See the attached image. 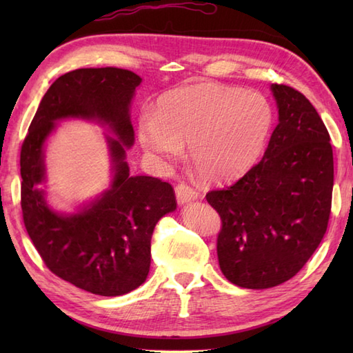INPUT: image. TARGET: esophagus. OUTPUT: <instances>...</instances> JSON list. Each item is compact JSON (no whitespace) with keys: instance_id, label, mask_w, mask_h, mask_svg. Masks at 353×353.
Segmentation results:
<instances>
[{"instance_id":"1","label":"esophagus","mask_w":353,"mask_h":353,"mask_svg":"<svg viewBox=\"0 0 353 353\" xmlns=\"http://www.w3.org/2000/svg\"><path fill=\"white\" fill-rule=\"evenodd\" d=\"M176 199L179 205H185V203H190V201L197 200L199 192L196 190H192L190 185L179 183L176 186Z\"/></svg>"}]
</instances>
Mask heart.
I'll list each match as a JSON object with an SVG mask.
<instances>
[{
    "mask_svg": "<svg viewBox=\"0 0 353 353\" xmlns=\"http://www.w3.org/2000/svg\"><path fill=\"white\" fill-rule=\"evenodd\" d=\"M273 110L253 91L199 83L162 95L152 117L141 118V147L171 165L188 145V159L209 183L229 182L256 162L272 130Z\"/></svg>",
    "mask_w": 353,
    "mask_h": 353,
    "instance_id": "1",
    "label": "heart"
}]
</instances>
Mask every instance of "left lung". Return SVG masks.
<instances>
[{"label": "left lung", "mask_w": 353, "mask_h": 353, "mask_svg": "<svg viewBox=\"0 0 353 353\" xmlns=\"http://www.w3.org/2000/svg\"><path fill=\"white\" fill-rule=\"evenodd\" d=\"M279 123L264 157L229 188L206 194L221 219L216 254L241 288L291 279L316 252L332 203L331 138L317 110L296 89L272 85Z\"/></svg>", "instance_id": "8db88e82"}]
</instances>
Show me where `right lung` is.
<instances>
[{
	"label": "right lung",
	"instance_id": "1",
	"mask_svg": "<svg viewBox=\"0 0 353 353\" xmlns=\"http://www.w3.org/2000/svg\"><path fill=\"white\" fill-rule=\"evenodd\" d=\"M142 79L121 68H81L59 77L42 97L21 148V208L28 236L56 276L92 294L123 296L144 283L152 261V235L163 215L176 211L172 186L132 176L125 150L134 142L130 104ZM106 123L112 181L108 190L76 213L52 210L44 144L62 119Z\"/></svg>",
	"mask_w": 353,
	"mask_h": 353
}]
</instances>
